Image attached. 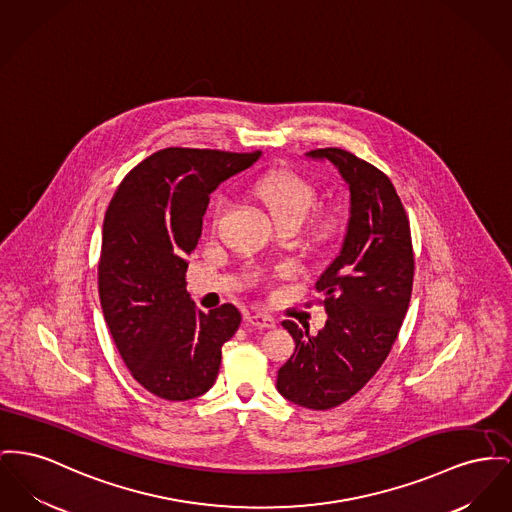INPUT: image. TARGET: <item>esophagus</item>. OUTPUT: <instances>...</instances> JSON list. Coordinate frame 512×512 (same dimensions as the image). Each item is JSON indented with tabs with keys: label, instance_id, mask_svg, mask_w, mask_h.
<instances>
[{
	"label": "esophagus",
	"instance_id": "obj_1",
	"mask_svg": "<svg viewBox=\"0 0 512 512\" xmlns=\"http://www.w3.org/2000/svg\"><path fill=\"white\" fill-rule=\"evenodd\" d=\"M249 325L253 327H259V329H274L276 327V321L272 319L271 315H265V313H253L247 317Z\"/></svg>",
	"mask_w": 512,
	"mask_h": 512
}]
</instances>
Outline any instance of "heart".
Instances as JSON below:
<instances>
[{"mask_svg": "<svg viewBox=\"0 0 512 512\" xmlns=\"http://www.w3.org/2000/svg\"><path fill=\"white\" fill-rule=\"evenodd\" d=\"M257 197L267 205L276 222L282 220H303L315 205L317 193L315 187L301 178L292 170H274L255 183ZM226 199H218L211 212L212 228L218 226L222 214L226 211ZM336 228V220L332 216H323L319 222V230L323 234H331Z\"/></svg>", "mask_w": 512, "mask_h": 512, "instance_id": "1", "label": "heart"}]
</instances>
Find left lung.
Segmentation results:
<instances>
[{
	"label": "left lung",
	"instance_id": "left-lung-1",
	"mask_svg": "<svg viewBox=\"0 0 512 512\" xmlns=\"http://www.w3.org/2000/svg\"><path fill=\"white\" fill-rule=\"evenodd\" d=\"M307 154L338 168L352 207L342 251L315 284L327 325L311 336L309 327L282 323L296 350L278 369L276 389L303 408L331 410L360 392L387 360L412 298L414 247L387 174L342 149Z\"/></svg>",
	"mask_w": 512,
	"mask_h": 512
}]
</instances>
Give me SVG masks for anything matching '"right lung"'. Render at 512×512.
<instances>
[{"label": "right lung", "instance_id": "right-lung-1", "mask_svg": "<svg viewBox=\"0 0 512 512\" xmlns=\"http://www.w3.org/2000/svg\"><path fill=\"white\" fill-rule=\"evenodd\" d=\"M259 151L170 147L121 180L104 218L98 294L133 379L164 400H189L216 381L222 344L241 323L236 305L209 313L189 300L187 255L201 238L209 195Z\"/></svg>", "mask_w": 512, "mask_h": 512}]
</instances>
